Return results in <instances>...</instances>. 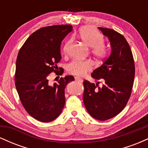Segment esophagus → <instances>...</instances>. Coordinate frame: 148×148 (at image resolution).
I'll return each mask as SVG.
<instances>
[{
	"label": "esophagus",
	"instance_id": "esophagus-1",
	"mask_svg": "<svg viewBox=\"0 0 148 148\" xmlns=\"http://www.w3.org/2000/svg\"><path fill=\"white\" fill-rule=\"evenodd\" d=\"M74 79H75V81H78V82H82L83 81V79H81V78L78 77V76H75V77H74Z\"/></svg>",
	"mask_w": 148,
	"mask_h": 148
}]
</instances>
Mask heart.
Wrapping results in <instances>:
<instances>
[{"label":"heart","mask_w":148,"mask_h":148,"mask_svg":"<svg viewBox=\"0 0 148 148\" xmlns=\"http://www.w3.org/2000/svg\"><path fill=\"white\" fill-rule=\"evenodd\" d=\"M78 35L81 40L91 47V52L94 57L97 60L106 58L108 53V47L103 43V36L95 28L90 26H85L79 30ZM71 40H67L62 47V53H67ZM93 67L91 60H74L67 66L69 73L76 76H83L90 72Z\"/></svg>","instance_id":"b5f03b06"}]
</instances>
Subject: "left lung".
Segmentation results:
<instances>
[{"label": "left lung", "mask_w": 148, "mask_h": 148, "mask_svg": "<svg viewBox=\"0 0 148 148\" xmlns=\"http://www.w3.org/2000/svg\"><path fill=\"white\" fill-rule=\"evenodd\" d=\"M99 29L111 42V53L91 74L94 79L103 80L102 87L84 81L83 99L89 114L103 121L119 114L126 106L133 87L135 65L125 37L110 28Z\"/></svg>", "instance_id": "1"}]
</instances>
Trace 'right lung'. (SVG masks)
Returning a JSON list of instances; mask_svg holds the SVG:
<instances>
[{"label": "right lung", "instance_id": "add662e5", "mask_svg": "<svg viewBox=\"0 0 148 148\" xmlns=\"http://www.w3.org/2000/svg\"><path fill=\"white\" fill-rule=\"evenodd\" d=\"M72 30V25L41 28L28 37L18 51L16 62L15 86L25 111L38 121L49 123L60 115L65 103L64 88L74 80L61 77L58 84H49V74L58 71L61 42Z\"/></svg>", "mask_w": 148, "mask_h": 148}]
</instances>
